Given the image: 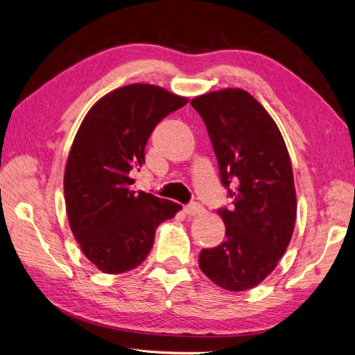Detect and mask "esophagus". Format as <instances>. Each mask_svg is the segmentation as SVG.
<instances>
[{
	"instance_id": "obj_1",
	"label": "esophagus",
	"mask_w": 355,
	"mask_h": 355,
	"mask_svg": "<svg viewBox=\"0 0 355 355\" xmlns=\"http://www.w3.org/2000/svg\"><path fill=\"white\" fill-rule=\"evenodd\" d=\"M202 211H204L202 205L198 204V202H192V204H189V205L184 207V213L187 216H198V214H201Z\"/></svg>"
}]
</instances>
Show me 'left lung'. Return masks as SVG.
Instances as JSON below:
<instances>
[{
    "label": "left lung",
    "instance_id": "1",
    "mask_svg": "<svg viewBox=\"0 0 355 355\" xmlns=\"http://www.w3.org/2000/svg\"><path fill=\"white\" fill-rule=\"evenodd\" d=\"M207 125L222 184L234 207L217 210L225 241L202 249L199 268L226 291L255 288L276 268L295 226L297 196L289 153L277 124L241 88H225L190 102Z\"/></svg>",
    "mask_w": 355,
    "mask_h": 355
}]
</instances>
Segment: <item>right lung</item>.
<instances>
[{
    "label": "right lung",
    "instance_id": "add662e5",
    "mask_svg": "<svg viewBox=\"0 0 355 355\" xmlns=\"http://www.w3.org/2000/svg\"><path fill=\"white\" fill-rule=\"evenodd\" d=\"M187 102L157 85L130 84L98 98L79 125L64 171L66 211L84 255L106 275L141 266L157 226L181 210L135 192L129 174L145 163L156 124Z\"/></svg>",
    "mask_w": 355,
    "mask_h": 355
}]
</instances>
